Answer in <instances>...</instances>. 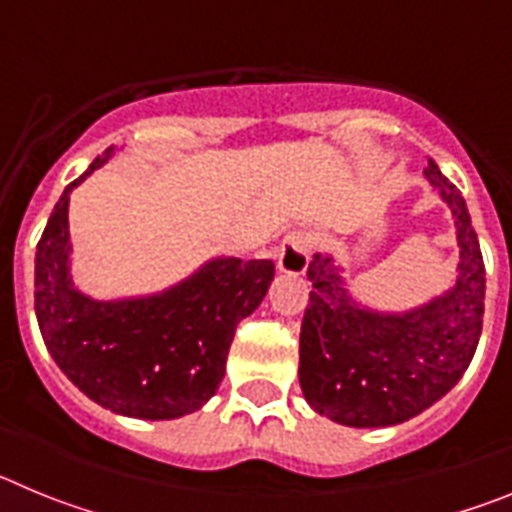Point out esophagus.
<instances>
[{
    "mask_svg": "<svg viewBox=\"0 0 512 512\" xmlns=\"http://www.w3.org/2000/svg\"><path fill=\"white\" fill-rule=\"evenodd\" d=\"M307 264H310V238H307V233H300V230L289 233L277 253L279 271L300 277V274H305Z\"/></svg>",
    "mask_w": 512,
    "mask_h": 512,
    "instance_id": "34e87169",
    "label": "esophagus"
}]
</instances>
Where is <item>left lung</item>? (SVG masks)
Listing matches in <instances>:
<instances>
[{
    "label": "left lung",
    "mask_w": 512,
    "mask_h": 512,
    "mask_svg": "<svg viewBox=\"0 0 512 512\" xmlns=\"http://www.w3.org/2000/svg\"><path fill=\"white\" fill-rule=\"evenodd\" d=\"M425 179L449 205L459 241L449 292L408 312H377L343 287L333 256L307 266L310 302L300 330V387L315 413L351 428L415 418L467 372L485 318V261L467 202L428 161Z\"/></svg>",
    "instance_id": "obj_1"
}]
</instances>
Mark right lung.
I'll return each mask as SVG.
<instances>
[{
  "mask_svg": "<svg viewBox=\"0 0 512 512\" xmlns=\"http://www.w3.org/2000/svg\"><path fill=\"white\" fill-rule=\"evenodd\" d=\"M112 153L94 158L48 217L35 253V315L58 369L89 400L128 418H182L223 382L235 328L269 292L274 261L220 256L148 297L79 292L69 271V194Z\"/></svg>",
  "mask_w": 512,
  "mask_h": 512,
  "instance_id": "obj_1",
  "label": "right lung"
}]
</instances>
